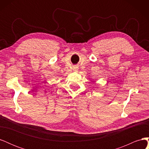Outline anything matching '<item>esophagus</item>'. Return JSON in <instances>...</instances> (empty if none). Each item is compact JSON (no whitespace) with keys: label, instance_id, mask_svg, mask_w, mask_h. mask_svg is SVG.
Listing matches in <instances>:
<instances>
[{"label":"esophagus","instance_id":"34e87169","mask_svg":"<svg viewBox=\"0 0 149 149\" xmlns=\"http://www.w3.org/2000/svg\"><path fill=\"white\" fill-rule=\"evenodd\" d=\"M73 70L75 71H78V67L74 66V67L73 68Z\"/></svg>","mask_w":149,"mask_h":149}]
</instances>
